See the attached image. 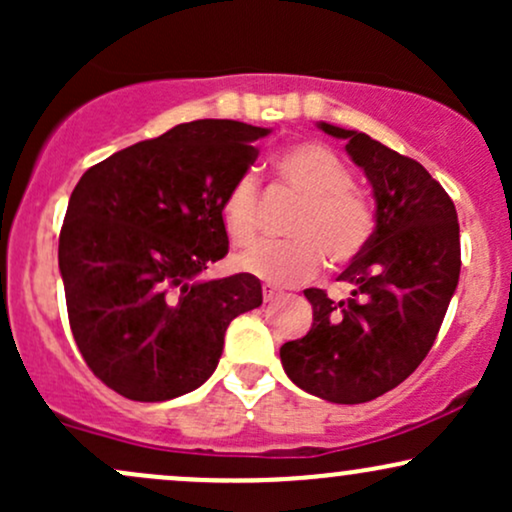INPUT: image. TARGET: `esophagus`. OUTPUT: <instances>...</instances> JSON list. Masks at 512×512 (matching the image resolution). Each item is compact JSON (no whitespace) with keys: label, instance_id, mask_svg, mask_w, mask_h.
I'll return each instance as SVG.
<instances>
[{"label":"esophagus","instance_id":"esophagus-1","mask_svg":"<svg viewBox=\"0 0 512 512\" xmlns=\"http://www.w3.org/2000/svg\"><path fill=\"white\" fill-rule=\"evenodd\" d=\"M262 296H264V303H269V301H274V298H279L281 291L272 284H264L262 286Z\"/></svg>","mask_w":512,"mask_h":512}]
</instances>
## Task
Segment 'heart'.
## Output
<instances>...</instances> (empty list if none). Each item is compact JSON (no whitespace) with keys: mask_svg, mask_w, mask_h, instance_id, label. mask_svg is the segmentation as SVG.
<instances>
[{"mask_svg":"<svg viewBox=\"0 0 512 512\" xmlns=\"http://www.w3.org/2000/svg\"><path fill=\"white\" fill-rule=\"evenodd\" d=\"M281 180L305 199L293 221L291 243H264L238 252L233 267L272 286H293L320 274L325 255L332 264H349L361 255L373 233V211L351 190L349 168L327 146L298 144L276 161ZM260 182L240 175L226 192L221 219L228 238L250 245L257 238Z\"/></svg>","mask_w":512,"mask_h":512,"instance_id":"heart-1","label":"heart"}]
</instances>
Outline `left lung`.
Listing matches in <instances>:
<instances>
[{"label":"left lung","instance_id":"8db88e82","mask_svg":"<svg viewBox=\"0 0 512 512\" xmlns=\"http://www.w3.org/2000/svg\"><path fill=\"white\" fill-rule=\"evenodd\" d=\"M346 139L375 197L368 245L339 281L346 301L305 289L313 327L281 346V366L301 390L334 404H361L409 378L436 342L460 281V223L448 192L414 158L356 129L317 122Z\"/></svg>","mask_w":512,"mask_h":512}]
</instances>
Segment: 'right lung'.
Wrapping results in <instances>:
<instances>
[{
	"instance_id": "1",
	"label": "right lung",
	"mask_w": 512,
	"mask_h": 512,
	"mask_svg": "<svg viewBox=\"0 0 512 512\" xmlns=\"http://www.w3.org/2000/svg\"><path fill=\"white\" fill-rule=\"evenodd\" d=\"M272 129L195 120L88 168L69 197L60 274L74 342L117 395L166 402L211 378L252 274L204 281L228 252L221 204Z\"/></svg>"
}]
</instances>
